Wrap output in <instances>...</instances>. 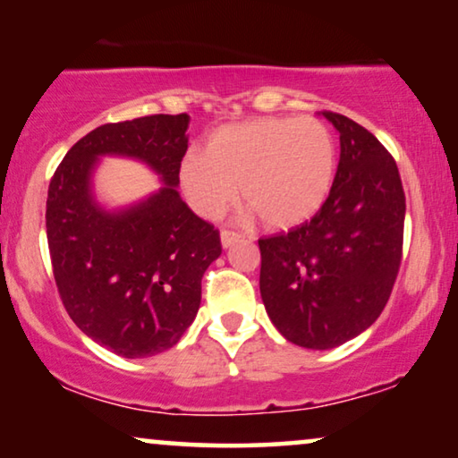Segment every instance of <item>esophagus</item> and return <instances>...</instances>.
Wrapping results in <instances>:
<instances>
[{
    "label": "esophagus",
    "mask_w": 458,
    "mask_h": 458,
    "mask_svg": "<svg viewBox=\"0 0 458 458\" xmlns=\"http://www.w3.org/2000/svg\"><path fill=\"white\" fill-rule=\"evenodd\" d=\"M219 239H222V247H233L236 242L242 241V234L241 233H234V230H222V234H219Z\"/></svg>",
    "instance_id": "34e87169"
}]
</instances>
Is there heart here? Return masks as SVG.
Instances as JSON below:
<instances>
[{
    "mask_svg": "<svg viewBox=\"0 0 458 458\" xmlns=\"http://www.w3.org/2000/svg\"><path fill=\"white\" fill-rule=\"evenodd\" d=\"M337 142L314 117H255L222 125L205 155L188 152L180 188L194 213L216 219L241 197L266 228H295L316 216L333 191Z\"/></svg>",
    "mask_w": 458,
    "mask_h": 458,
    "instance_id": "heart-1",
    "label": "heart"
}]
</instances>
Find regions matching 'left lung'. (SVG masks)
I'll use <instances>...</instances> for the list:
<instances>
[{
	"instance_id": "8db88e82",
	"label": "left lung",
	"mask_w": 458,
	"mask_h": 458,
	"mask_svg": "<svg viewBox=\"0 0 458 458\" xmlns=\"http://www.w3.org/2000/svg\"><path fill=\"white\" fill-rule=\"evenodd\" d=\"M333 191L318 213L289 233L259 239V291L291 344L328 350L379 318L402 261L406 197L394 157L345 114Z\"/></svg>"
}]
</instances>
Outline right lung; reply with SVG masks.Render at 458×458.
I'll list each match as a JSON object with an SVG mask.
<instances>
[{
    "label": "right lung",
    "instance_id": "right-lung-1",
    "mask_svg": "<svg viewBox=\"0 0 458 458\" xmlns=\"http://www.w3.org/2000/svg\"><path fill=\"white\" fill-rule=\"evenodd\" d=\"M186 130V113L96 127L66 152L47 188V247L63 306L88 337L123 358L178 344L199 312L203 274L222 253L217 230L175 191ZM102 154L142 157L166 186L125 212L100 210L89 175Z\"/></svg>",
    "mask_w": 458,
    "mask_h": 458
}]
</instances>
